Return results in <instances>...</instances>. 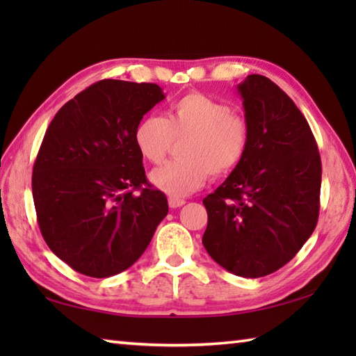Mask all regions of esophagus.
Here are the masks:
<instances>
[{"mask_svg":"<svg viewBox=\"0 0 356 356\" xmlns=\"http://www.w3.org/2000/svg\"><path fill=\"white\" fill-rule=\"evenodd\" d=\"M185 203H186V202H185L184 199H177V197H170V199H168L170 208H180V207H184Z\"/></svg>","mask_w":356,"mask_h":356,"instance_id":"esophagus-1","label":"esophagus"}]
</instances>
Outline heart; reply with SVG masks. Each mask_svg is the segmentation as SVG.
Masks as SVG:
<instances>
[{
    "instance_id": "b5f03b06",
    "label": "heart",
    "mask_w": 356,
    "mask_h": 356,
    "mask_svg": "<svg viewBox=\"0 0 356 356\" xmlns=\"http://www.w3.org/2000/svg\"><path fill=\"white\" fill-rule=\"evenodd\" d=\"M251 128L228 104L199 92L179 97L166 113L143 116L134 128V143L149 163H162L174 140H184L182 161L168 162L149 174L157 190L182 197L203 186L208 176H225L243 161Z\"/></svg>"
}]
</instances>
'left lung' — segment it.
<instances>
[{
	"mask_svg": "<svg viewBox=\"0 0 356 356\" xmlns=\"http://www.w3.org/2000/svg\"><path fill=\"white\" fill-rule=\"evenodd\" d=\"M251 128L248 153L203 199V246L238 277L259 278L291 261L318 222L321 159L303 113L261 74L238 84Z\"/></svg>",
	"mask_w": 356,
	"mask_h": 356,
	"instance_id": "1",
	"label": "left lung"
}]
</instances>
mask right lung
Returning <instances> with one entry per match:
<instances>
[{"instance_id": "add662e5", "label": "right lung", "mask_w": 356, "mask_h": 356, "mask_svg": "<svg viewBox=\"0 0 356 356\" xmlns=\"http://www.w3.org/2000/svg\"><path fill=\"white\" fill-rule=\"evenodd\" d=\"M162 99L157 84L102 79L64 104L44 134L32 174L38 225L79 274L130 268L168 214L134 143L136 125Z\"/></svg>"}]
</instances>
